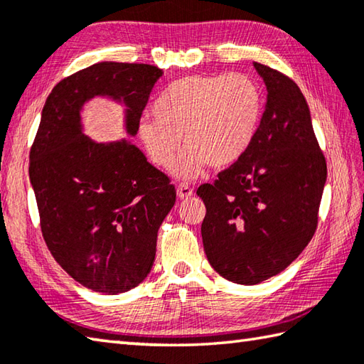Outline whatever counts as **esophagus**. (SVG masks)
Returning <instances> with one entry per match:
<instances>
[{"label": "esophagus", "instance_id": "34e87169", "mask_svg": "<svg viewBox=\"0 0 364 364\" xmlns=\"http://www.w3.org/2000/svg\"><path fill=\"white\" fill-rule=\"evenodd\" d=\"M176 196L180 198H189L194 196V189H192L188 183H181V184H178V188H176Z\"/></svg>", "mask_w": 364, "mask_h": 364}]
</instances>
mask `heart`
<instances>
[{"label":"heart","mask_w":364,"mask_h":364,"mask_svg":"<svg viewBox=\"0 0 364 364\" xmlns=\"http://www.w3.org/2000/svg\"><path fill=\"white\" fill-rule=\"evenodd\" d=\"M262 92L244 73L192 75L162 92L154 117L139 122L137 134L150 161L170 168L180 150L175 173L194 178L208 164L223 168L249 149L262 117Z\"/></svg>","instance_id":"heart-1"}]
</instances>
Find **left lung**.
<instances>
[{
	"label": "left lung",
	"mask_w": 364,
	"mask_h": 364,
	"mask_svg": "<svg viewBox=\"0 0 364 364\" xmlns=\"http://www.w3.org/2000/svg\"><path fill=\"white\" fill-rule=\"evenodd\" d=\"M267 100L249 149L197 189L206 215L202 237L215 272L257 284L296 259L318 228L327 180L326 156L310 109L289 76L253 63Z\"/></svg>",
	"instance_id": "1"
}]
</instances>
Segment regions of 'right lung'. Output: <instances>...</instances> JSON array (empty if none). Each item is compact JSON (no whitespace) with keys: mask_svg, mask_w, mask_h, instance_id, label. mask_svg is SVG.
I'll use <instances>...</instances> for the list:
<instances>
[{"mask_svg":"<svg viewBox=\"0 0 364 364\" xmlns=\"http://www.w3.org/2000/svg\"><path fill=\"white\" fill-rule=\"evenodd\" d=\"M162 70L98 63L59 81L48 95L29 151L42 236L53 258L86 288L120 294L150 274L162 220L176 191L128 141L97 144L82 133L81 107L94 97L127 106V133Z\"/></svg>","mask_w":364,"mask_h":364,"instance_id":"1","label":"right lung"}]
</instances>
